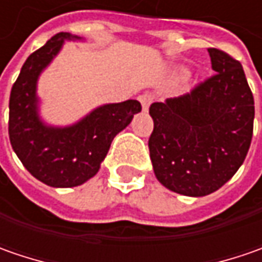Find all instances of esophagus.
Returning <instances> with one entry per match:
<instances>
[{"instance_id": "esophagus-1", "label": "esophagus", "mask_w": 262, "mask_h": 262, "mask_svg": "<svg viewBox=\"0 0 262 262\" xmlns=\"http://www.w3.org/2000/svg\"><path fill=\"white\" fill-rule=\"evenodd\" d=\"M138 100L141 102V106H143V109L144 111H147L148 107H150V105L155 102V97L150 95V93H144V95H141L140 97H138Z\"/></svg>"}]
</instances>
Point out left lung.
<instances>
[{"instance_id": "left-lung-1", "label": "left lung", "mask_w": 262, "mask_h": 262, "mask_svg": "<svg viewBox=\"0 0 262 262\" xmlns=\"http://www.w3.org/2000/svg\"><path fill=\"white\" fill-rule=\"evenodd\" d=\"M216 73L189 93L150 106L148 138L157 181L188 196L217 191L244 163L252 140L254 96L241 62L208 48Z\"/></svg>"}]
</instances>
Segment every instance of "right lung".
I'll return each mask as SVG.
<instances>
[{
	"mask_svg": "<svg viewBox=\"0 0 262 262\" xmlns=\"http://www.w3.org/2000/svg\"><path fill=\"white\" fill-rule=\"evenodd\" d=\"M81 37L66 32L52 36L26 59L10 95V143L23 166L46 185L71 188L99 172L112 140L141 111L138 100L107 103L68 126L46 125L39 116L37 78L58 55L64 40Z\"/></svg>",
	"mask_w": 262,
	"mask_h": 262,
	"instance_id": "obj_1",
	"label": "right lung"
}]
</instances>
